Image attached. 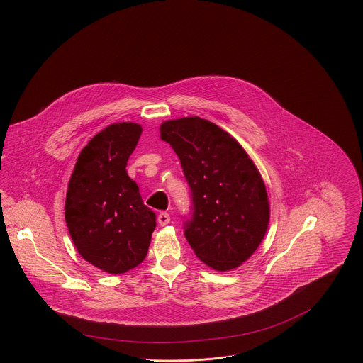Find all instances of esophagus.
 <instances>
[{"label": "esophagus", "mask_w": 363, "mask_h": 363, "mask_svg": "<svg viewBox=\"0 0 363 363\" xmlns=\"http://www.w3.org/2000/svg\"><path fill=\"white\" fill-rule=\"evenodd\" d=\"M169 221H171V216H169L167 212H161V213L158 215V223H160V225H167Z\"/></svg>", "instance_id": "1"}]
</instances>
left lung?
<instances>
[{
  "instance_id": "left-lung-1",
  "label": "left lung",
  "mask_w": 363,
  "mask_h": 363,
  "mask_svg": "<svg viewBox=\"0 0 363 363\" xmlns=\"http://www.w3.org/2000/svg\"><path fill=\"white\" fill-rule=\"evenodd\" d=\"M160 132L191 188L185 238L211 268L224 272L240 267L255 252L269 223L259 171L234 138L199 116L167 121Z\"/></svg>"
}]
</instances>
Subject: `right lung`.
<instances>
[{
	"mask_svg": "<svg viewBox=\"0 0 363 363\" xmlns=\"http://www.w3.org/2000/svg\"><path fill=\"white\" fill-rule=\"evenodd\" d=\"M140 135L142 126L132 122L95 135L77 158L66 196L65 218L77 251L113 275L143 262L155 228V213L126 172Z\"/></svg>",
	"mask_w": 363,
	"mask_h": 363,
	"instance_id": "1",
	"label": "right lung"
}]
</instances>
